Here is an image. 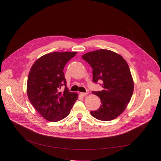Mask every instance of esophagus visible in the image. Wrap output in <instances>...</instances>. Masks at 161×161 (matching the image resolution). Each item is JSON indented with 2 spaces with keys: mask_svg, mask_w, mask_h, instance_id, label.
<instances>
[{
  "mask_svg": "<svg viewBox=\"0 0 161 161\" xmlns=\"http://www.w3.org/2000/svg\"><path fill=\"white\" fill-rule=\"evenodd\" d=\"M80 95L82 97H86L88 95V92H80Z\"/></svg>",
  "mask_w": 161,
  "mask_h": 161,
  "instance_id": "esophagus-1",
  "label": "esophagus"
}]
</instances>
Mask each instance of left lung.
<instances>
[{"label":"left lung","instance_id":"obj_1","mask_svg":"<svg viewBox=\"0 0 161 161\" xmlns=\"http://www.w3.org/2000/svg\"><path fill=\"white\" fill-rule=\"evenodd\" d=\"M92 69V81L102 80L103 90L92 91L100 100V107L91 115L108 121L120 115L133 94L134 82L130 69L123 57L112 51L98 49L82 55Z\"/></svg>","mask_w":161,"mask_h":161}]
</instances>
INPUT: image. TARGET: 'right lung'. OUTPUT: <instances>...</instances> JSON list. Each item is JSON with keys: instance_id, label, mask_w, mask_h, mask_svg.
Here are the masks:
<instances>
[{"instance_id": "obj_1", "label": "right lung", "mask_w": 161, "mask_h": 161, "mask_svg": "<svg viewBox=\"0 0 161 161\" xmlns=\"http://www.w3.org/2000/svg\"><path fill=\"white\" fill-rule=\"evenodd\" d=\"M76 53L65 52L46 54L38 58L30 70L27 87L28 98L47 121L57 122L63 119L69 115L78 99L77 93L68 89L63 72L65 64Z\"/></svg>"}]
</instances>
